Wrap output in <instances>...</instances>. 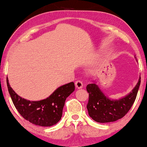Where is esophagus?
<instances>
[{
    "instance_id": "obj_1",
    "label": "esophagus",
    "mask_w": 147,
    "mask_h": 147,
    "mask_svg": "<svg viewBox=\"0 0 147 147\" xmlns=\"http://www.w3.org/2000/svg\"><path fill=\"white\" fill-rule=\"evenodd\" d=\"M75 85L78 89H80L83 87V83L81 81H76L75 82Z\"/></svg>"
}]
</instances>
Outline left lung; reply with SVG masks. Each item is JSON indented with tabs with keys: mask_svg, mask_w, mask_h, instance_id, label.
<instances>
[{
	"mask_svg": "<svg viewBox=\"0 0 147 147\" xmlns=\"http://www.w3.org/2000/svg\"><path fill=\"white\" fill-rule=\"evenodd\" d=\"M140 84V77L129 94L116 100L107 96L96 82L88 84L86 90L89 93V99L87 109L90 117L98 123L112 122L122 118L134 104Z\"/></svg>",
	"mask_w": 147,
	"mask_h": 147,
	"instance_id": "1",
	"label": "left lung"
}]
</instances>
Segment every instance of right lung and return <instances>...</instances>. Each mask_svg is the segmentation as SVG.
<instances>
[{
    "label": "right lung",
    "mask_w": 147,
    "mask_h": 147,
    "mask_svg": "<svg viewBox=\"0 0 147 147\" xmlns=\"http://www.w3.org/2000/svg\"><path fill=\"white\" fill-rule=\"evenodd\" d=\"M7 84L12 101L20 115L30 123L43 127L52 126L58 123L61 119L66 98L75 90L74 83L70 82L59 87L47 98L30 101L13 90L8 78Z\"/></svg>",
    "instance_id": "obj_1"
}]
</instances>
